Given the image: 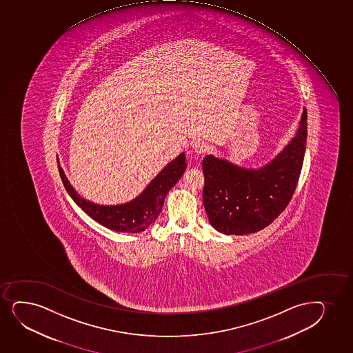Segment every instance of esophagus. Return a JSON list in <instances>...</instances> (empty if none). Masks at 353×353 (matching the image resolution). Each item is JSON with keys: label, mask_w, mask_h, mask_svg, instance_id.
<instances>
[{"label": "esophagus", "mask_w": 353, "mask_h": 353, "mask_svg": "<svg viewBox=\"0 0 353 353\" xmlns=\"http://www.w3.org/2000/svg\"><path fill=\"white\" fill-rule=\"evenodd\" d=\"M193 150L198 155L203 154V153H206L207 150H208V145L203 140H198V141H195L193 143Z\"/></svg>", "instance_id": "34e87169"}]
</instances>
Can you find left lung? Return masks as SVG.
<instances>
[{"instance_id":"8db88e82","label":"left lung","mask_w":353,"mask_h":353,"mask_svg":"<svg viewBox=\"0 0 353 353\" xmlns=\"http://www.w3.org/2000/svg\"><path fill=\"white\" fill-rule=\"evenodd\" d=\"M306 138L307 112L304 108L296 137L265 166L245 168L206 155L203 200L212 227L223 234L243 235L273 223L296 191Z\"/></svg>"}]
</instances>
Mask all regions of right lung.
Wrapping results in <instances>:
<instances>
[{"mask_svg":"<svg viewBox=\"0 0 353 353\" xmlns=\"http://www.w3.org/2000/svg\"><path fill=\"white\" fill-rule=\"evenodd\" d=\"M186 167L185 153H181L150 181L141 194L130 203L113 206L97 205L82 198L70 185L60 165L59 172L65 191L68 192L74 203L90 215L92 219L112 231L140 233L145 231L150 223H154L161 213L167 193L178 183L179 179L183 176Z\"/></svg>","mask_w":353,"mask_h":353,"instance_id":"1","label":"right lung"}]
</instances>
